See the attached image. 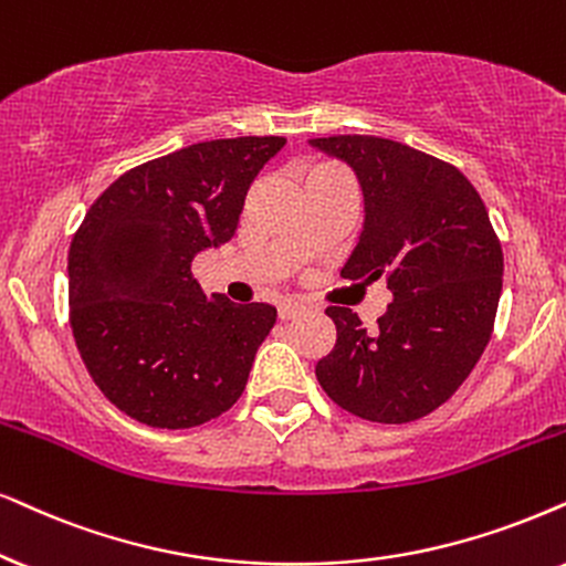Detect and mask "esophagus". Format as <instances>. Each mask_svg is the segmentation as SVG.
Returning a JSON list of instances; mask_svg holds the SVG:
<instances>
[{
  "label": "esophagus",
  "mask_w": 566,
  "mask_h": 566,
  "mask_svg": "<svg viewBox=\"0 0 566 566\" xmlns=\"http://www.w3.org/2000/svg\"><path fill=\"white\" fill-rule=\"evenodd\" d=\"M300 313H305V305L297 303V300H284V303L279 305V318H282V321L297 318Z\"/></svg>",
  "instance_id": "esophagus-1"
}]
</instances>
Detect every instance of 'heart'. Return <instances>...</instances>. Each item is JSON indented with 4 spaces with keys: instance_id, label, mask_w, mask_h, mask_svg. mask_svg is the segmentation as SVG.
<instances>
[{
    "instance_id": "heart-1",
    "label": "heart",
    "mask_w": 566,
    "mask_h": 566,
    "mask_svg": "<svg viewBox=\"0 0 566 566\" xmlns=\"http://www.w3.org/2000/svg\"><path fill=\"white\" fill-rule=\"evenodd\" d=\"M324 167H332V164H316V167H311L305 171V175H311V171H318V169H324Z\"/></svg>"
}]
</instances>
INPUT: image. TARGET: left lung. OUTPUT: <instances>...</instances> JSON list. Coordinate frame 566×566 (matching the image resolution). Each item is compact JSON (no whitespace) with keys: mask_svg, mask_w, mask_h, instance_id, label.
Masks as SVG:
<instances>
[{"mask_svg":"<svg viewBox=\"0 0 566 566\" xmlns=\"http://www.w3.org/2000/svg\"><path fill=\"white\" fill-rule=\"evenodd\" d=\"M313 146L345 159L366 198V227L342 276H386L391 290L376 332L349 307H326L336 345L316 378L357 418L412 423L460 389L489 345L502 242L454 164L376 135H332Z\"/></svg>","mask_w":566,"mask_h":566,"instance_id":"1","label":"left lung"}]
</instances>
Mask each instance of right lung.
<instances>
[{"mask_svg":"<svg viewBox=\"0 0 566 566\" xmlns=\"http://www.w3.org/2000/svg\"><path fill=\"white\" fill-rule=\"evenodd\" d=\"M276 135L192 143L117 177L67 253L70 326L93 384L151 428H192L238 402L276 307L206 297L190 263L234 234Z\"/></svg>","mask_w":566,"mask_h":566,"instance_id":"add662e5","label":"right lung"}]
</instances>
